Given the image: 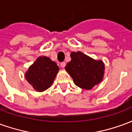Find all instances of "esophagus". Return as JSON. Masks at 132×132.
I'll return each mask as SVG.
<instances>
[{
    "instance_id": "1",
    "label": "esophagus",
    "mask_w": 132,
    "mask_h": 132,
    "mask_svg": "<svg viewBox=\"0 0 132 132\" xmlns=\"http://www.w3.org/2000/svg\"><path fill=\"white\" fill-rule=\"evenodd\" d=\"M60 65L62 68H64V67L66 66V63H65V62H61V63H60Z\"/></svg>"
}]
</instances>
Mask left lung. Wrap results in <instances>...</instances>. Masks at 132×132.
<instances>
[{"instance_id":"obj_1","label":"left lung","mask_w":132,"mask_h":132,"mask_svg":"<svg viewBox=\"0 0 132 132\" xmlns=\"http://www.w3.org/2000/svg\"><path fill=\"white\" fill-rule=\"evenodd\" d=\"M71 61L65 67L74 83L80 88L90 90L102 82L105 64L101 60H95L80 52L71 54Z\"/></svg>"}]
</instances>
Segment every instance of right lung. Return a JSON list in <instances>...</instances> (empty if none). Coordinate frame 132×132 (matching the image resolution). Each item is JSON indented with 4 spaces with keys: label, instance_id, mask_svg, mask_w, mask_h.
Instances as JSON below:
<instances>
[{
    "label": "right lung",
    "instance_id": "add662e5",
    "mask_svg": "<svg viewBox=\"0 0 132 132\" xmlns=\"http://www.w3.org/2000/svg\"><path fill=\"white\" fill-rule=\"evenodd\" d=\"M56 62L46 56H39L28 68L24 77L37 92H43L51 87L59 72Z\"/></svg>",
    "mask_w": 132,
    "mask_h": 132
}]
</instances>
